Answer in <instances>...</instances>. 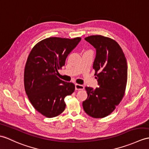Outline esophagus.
Wrapping results in <instances>:
<instances>
[{
	"label": "esophagus",
	"mask_w": 149,
	"mask_h": 149,
	"mask_svg": "<svg viewBox=\"0 0 149 149\" xmlns=\"http://www.w3.org/2000/svg\"><path fill=\"white\" fill-rule=\"evenodd\" d=\"M75 88L76 90H82V89H84V87L82 85L75 84Z\"/></svg>",
	"instance_id": "obj_1"
}]
</instances>
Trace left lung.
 <instances>
[{
  "mask_svg": "<svg viewBox=\"0 0 149 149\" xmlns=\"http://www.w3.org/2000/svg\"><path fill=\"white\" fill-rule=\"evenodd\" d=\"M96 49L93 63L99 87H86L88 98L82 102L85 112L94 118H102L112 113L121 101L127 83L126 59L115 40L102 36L84 39Z\"/></svg>",
  "mask_w": 149,
  "mask_h": 149,
  "instance_id": "1",
  "label": "left lung"
}]
</instances>
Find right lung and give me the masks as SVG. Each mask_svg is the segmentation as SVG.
I'll use <instances>...</instances> for the list:
<instances>
[{"instance_id":"right-lung-1","label":"right lung","mask_w":149,"mask_h":149,"mask_svg":"<svg viewBox=\"0 0 149 149\" xmlns=\"http://www.w3.org/2000/svg\"><path fill=\"white\" fill-rule=\"evenodd\" d=\"M81 40L47 38L30 51L24 72L25 89L33 107L44 116L54 117L63 112L65 98L75 90L73 83L62 81L56 75Z\"/></svg>"}]
</instances>
